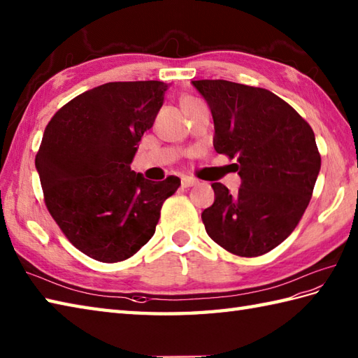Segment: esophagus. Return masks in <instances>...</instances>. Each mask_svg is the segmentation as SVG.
<instances>
[{"mask_svg":"<svg viewBox=\"0 0 358 358\" xmlns=\"http://www.w3.org/2000/svg\"><path fill=\"white\" fill-rule=\"evenodd\" d=\"M198 184H199L198 179H193V178H184V179H182V187H184V188L198 185Z\"/></svg>","mask_w":358,"mask_h":358,"instance_id":"34e87169","label":"esophagus"}]
</instances>
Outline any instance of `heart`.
I'll return each instance as SVG.
<instances>
[{
    "label": "heart",
    "mask_w": 358,
    "mask_h": 358,
    "mask_svg": "<svg viewBox=\"0 0 358 358\" xmlns=\"http://www.w3.org/2000/svg\"><path fill=\"white\" fill-rule=\"evenodd\" d=\"M188 100H194V99H192V97H184V99H182V101H188Z\"/></svg>",
    "instance_id": "obj_1"
}]
</instances>
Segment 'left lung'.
<instances>
[{"instance_id":"obj_1","label":"left lung","mask_w":358,"mask_h":358,"mask_svg":"<svg viewBox=\"0 0 358 358\" xmlns=\"http://www.w3.org/2000/svg\"><path fill=\"white\" fill-rule=\"evenodd\" d=\"M215 122L216 152L236 159L241 188L221 182L202 211L208 236L238 257L275 249L300 222L322 157L310 125L273 92L227 80H196Z\"/></svg>"}]
</instances>
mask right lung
Listing matches in <instances>:
<instances>
[{
  "instance_id": "right-lung-1",
  "label": "right lung",
  "mask_w": 358,
  "mask_h": 358,
  "mask_svg": "<svg viewBox=\"0 0 358 358\" xmlns=\"http://www.w3.org/2000/svg\"><path fill=\"white\" fill-rule=\"evenodd\" d=\"M169 85L111 82L62 106L43 134L35 166L50 216L82 253L125 261L155 235L180 179L151 182L131 170Z\"/></svg>"
}]
</instances>
